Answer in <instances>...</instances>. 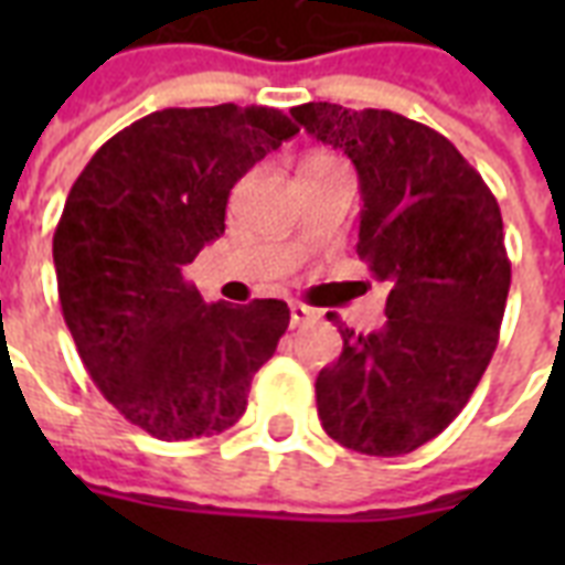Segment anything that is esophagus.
<instances>
[{
    "label": "esophagus",
    "mask_w": 565,
    "mask_h": 565,
    "mask_svg": "<svg viewBox=\"0 0 565 565\" xmlns=\"http://www.w3.org/2000/svg\"><path fill=\"white\" fill-rule=\"evenodd\" d=\"M317 319H319V310L308 308V305H301V301H292V305H290V322H292V328L310 326V322H317Z\"/></svg>",
    "instance_id": "esophagus-1"
}]
</instances>
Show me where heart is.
Instances as JSON below:
<instances>
[{"label": "heart", "mask_w": 565, "mask_h": 565, "mask_svg": "<svg viewBox=\"0 0 565 565\" xmlns=\"http://www.w3.org/2000/svg\"><path fill=\"white\" fill-rule=\"evenodd\" d=\"M313 161L322 163V161H337V158H328V154H313V158H308V161H305V163H313Z\"/></svg>", "instance_id": "obj_1"}]
</instances>
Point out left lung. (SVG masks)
Returning a JSON list of instances; mask_svg holds the SVG:
<instances>
[{"label":"left lung","mask_w":565,"mask_h":565,"mask_svg":"<svg viewBox=\"0 0 565 565\" xmlns=\"http://www.w3.org/2000/svg\"><path fill=\"white\" fill-rule=\"evenodd\" d=\"M361 179L358 255L390 284L386 326L354 334L317 377L322 428L372 457L411 455L451 425L490 366L510 290L499 202L434 128L393 110L308 102L290 110Z\"/></svg>","instance_id":"1"}]
</instances>
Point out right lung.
Instances as JSON below:
<instances>
[{"label": "right lung", "instance_id": "right-lung-1", "mask_svg": "<svg viewBox=\"0 0 565 565\" xmlns=\"http://www.w3.org/2000/svg\"><path fill=\"white\" fill-rule=\"evenodd\" d=\"M299 135L278 108H167L93 154L66 195L57 299L102 395L154 439L211 437L246 413L290 326L281 299L204 305L181 266L225 231L231 188Z\"/></svg>", "mask_w": 565, "mask_h": 565}]
</instances>
